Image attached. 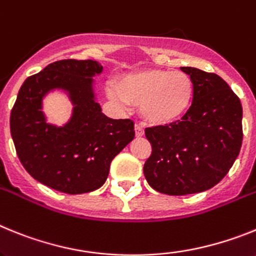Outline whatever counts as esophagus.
Segmentation results:
<instances>
[{
  "label": "esophagus",
  "mask_w": 256,
  "mask_h": 256,
  "mask_svg": "<svg viewBox=\"0 0 256 256\" xmlns=\"http://www.w3.org/2000/svg\"><path fill=\"white\" fill-rule=\"evenodd\" d=\"M134 130H135V135H136L138 138H140V136H143V135H144V128H142L140 125H135Z\"/></svg>",
  "instance_id": "1"
}]
</instances>
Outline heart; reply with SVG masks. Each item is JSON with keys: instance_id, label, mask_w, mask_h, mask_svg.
Masks as SVG:
<instances>
[{"instance_id": "1", "label": "heart", "mask_w": 256, "mask_h": 256, "mask_svg": "<svg viewBox=\"0 0 256 256\" xmlns=\"http://www.w3.org/2000/svg\"><path fill=\"white\" fill-rule=\"evenodd\" d=\"M193 91L192 78L186 73L152 68L121 76L108 94L124 106H139V113L146 122L168 125L188 110Z\"/></svg>"}]
</instances>
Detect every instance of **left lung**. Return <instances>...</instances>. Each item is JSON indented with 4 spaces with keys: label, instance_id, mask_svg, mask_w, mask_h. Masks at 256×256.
Returning <instances> with one entry per match:
<instances>
[{
    "label": "left lung",
    "instance_id": "1",
    "mask_svg": "<svg viewBox=\"0 0 256 256\" xmlns=\"http://www.w3.org/2000/svg\"><path fill=\"white\" fill-rule=\"evenodd\" d=\"M193 82V99L182 120L146 128L152 153L144 164L146 182L160 193L192 194L216 186L242 146V106L215 73L180 66Z\"/></svg>",
    "mask_w": 256,
    "mask_h": 256
}]
</instances>
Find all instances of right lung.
<instances>
[{"label":"right lung","mask_w":256,"mask_h":256,"mask_svg":"<svg viewBox=\"0 0 256 256\" xmlns=\"http://www.w3.org/2000/svg\"><path fill=\"white\" fill-rule=\"evenodd\" d=\"M103 70L96 62L64 59L48 64L22 85L10 114L18 157L37 182L68 194L100 188L112 160L134 139V122L112 120L94 100L92 76ZM68 90L75 104L64 128L44 122L42 98L51 88Z\"/></svg>","instance_id":"1"}]
</instances>
